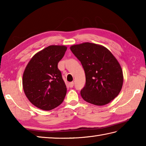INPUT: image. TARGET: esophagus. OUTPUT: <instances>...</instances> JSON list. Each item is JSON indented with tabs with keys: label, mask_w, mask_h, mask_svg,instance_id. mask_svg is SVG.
<instances>
[{
	"label": "esophagus",
	"mask_w": 146,
	"mask_h": 146,
	"mask_svg": "<svg viewBox=\"0 0 146 146\" xmlns=\"http://www.w3.org/2000/svg\"><path fill=\"white\" fill-rule=\"evenodd\" d=\"M73 85H74V82H70L69 83V86L70 88H72L73 86Z\"/></svg>",
	"instance_id": "obj_1"
}]
</instances>
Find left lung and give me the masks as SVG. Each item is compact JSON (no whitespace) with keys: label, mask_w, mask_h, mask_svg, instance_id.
I'll use <instances>...</instances> for the list:
<instances>
[{"label":"left lung","mask_w":146,"mask_h":146,"mask_svg":"<svg viewBox=\"0 0 146 146\" xmlns=\"http://www.w3.org/2000/svg\"><path fill=\"white\" fill-rule=\"evenodd\" d=\"M71 51L85 73L82 97L95 105H105L117 97L122 88V70L117 59L104 46L91 42L73 45Z\"/></svg>","instance_id":"left-lung-1"}]
</instances>
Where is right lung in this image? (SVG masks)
I'll use <instances>...</instances> for the list:
<instances>
[{"mask_svg": "<svg viewBox=\"0 0 146 146\" xmlns=\"http://www.w3.org/2000/svg\"><path fill=\"white\" fill-rule=\"evenodd\" d=\"M66 49L65 46H48L33 56L24 71V94L40 109L51 110L64 100L67 89L58 63Z\"/></svg>", "mask_w": 146, "mask_h": 146, "instance_id": "add662e5", "label": "right lung"}]
</instances>
